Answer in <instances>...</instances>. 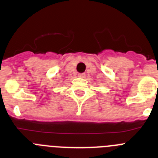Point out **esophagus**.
<instances>
[{"label": "esophagus", "instance_id": "obj_1", "mask_svg": "<svg viewBox=\"0 0 158 158\" xmlns=\"http://www.w3.org/2000/svg\"><path fill=\"white\" fill-rule=\"evenodd\" d=\"M78 75H79V77H80V78H84L85 75H86V74H85V73H79Z\"/></svg>", "mask_w": 158, "mask_h": 158}]
</instances>
